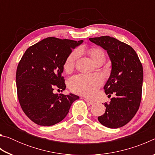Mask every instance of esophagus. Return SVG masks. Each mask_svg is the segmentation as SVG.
I'll return each mask as SVG.
<instances>
[{
  "label": "esophagus",
  "instance_id": "1",
  "mask_svg": "<svg viewBox=\"0 0 155 155\" xmlns=\"http://www.w3.org/2000/svg\"><path fill=\"white\" fill-rule=\"evenodd\" d=\"M84 100H85V101L86 103H88L89 104H93L94 103V102L92 101H90V100H89L88 98H84Z\"/></svg>",
  "mask_w": 155,
  "mask_h": 155
}]
</instances>
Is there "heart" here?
<instances>
[{
  "label": "heart",
  "instance_id": "b5f03b06",
  "mask_svg": "<svg viewBox=\"0 0 155 155\" xmlns=\"http://www.w3.org/2000/svg\"><path fill=\"white\" fill-rule=\"evenodd\" d=\"M90 54L94 62L104 60L105 55L103 50L92 48L90 51ZM79 56V51L76 50L70 53L65 59L64 68L65 71L69 72L74 67L76 60ZM103 82V78L99 74H79L72 77L68 81V86L74 92L91 96L96 92L97 88Z\"/></svg>",
  "mask_w": 155,
  "mask_h": 155
}]
</instances>
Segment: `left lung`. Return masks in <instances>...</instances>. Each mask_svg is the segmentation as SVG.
Returning <instances> with one entry per match:
<instances>
[{
	"label": "left lung",
	"mask_w": 155,
	"mask_h": 155,
	"mask_svg": "<svg viewBox=\"0 0 155 155\" xmlns=\"http://www.w3.org/2000/svg\"><path fill=\"white\" fill-rule=\"evenodd\" d=\"M89 40L107 51L111 62V71L104 86L108 96L115 97L104 103L105 113L98 117L103 126L122 127L135 116L140 105L143 85V67L136 52L128 44L110 36Z\"/></svg>",
	"instance_id": "1"
}]
</instances>
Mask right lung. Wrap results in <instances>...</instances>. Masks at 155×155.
<instances>
[{"label": "right lung", "mask_w": 155, "mask_h": 155, "mask_svg": "<svg viewBox=\"0 0 155 155\" xmlns=\"http://www.w3.org/2000/svg\"><path fill=\"white\" fill-rule=\"evenodd\" d=\"M83 42L50 37L30 46L22 56L15 77L18 97L23 111L35 124H57L79 98L73 94L58 95L53 90H65L61 76L65 61L72 49Z\"/></svg>", "instance_id": "add662e5"}]
</instances>
